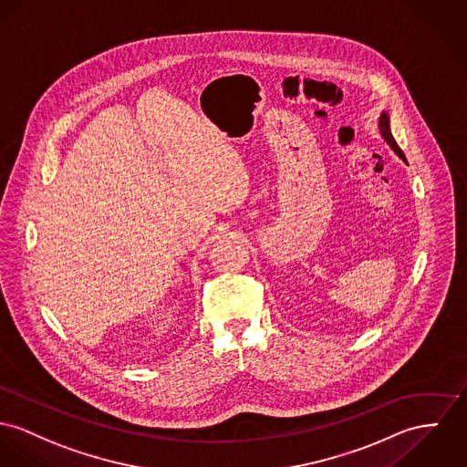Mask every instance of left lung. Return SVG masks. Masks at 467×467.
<instances>
[{
  "mask_svg": "<svg viewBox=\"0 0 467 467\" xmlns=\"http://www.w3.org/2000/svg\"><path fill=\"white\" fill-rule=\"evenodd\" d=\"M379 130H380V135H382V139L386 140V144L389 145V147L395 150L396 154L405 161V154L401 152V149L398 147L395 139H393V135H391V128H389V115H388L386 111H382V113H380V119H379Z\"/></svg>",
  "mask_w": 467,
  "mask_h": 467,
  "instance_id": "obj_1",
  "label": "left lung"
}]
</instances>
